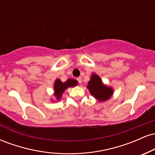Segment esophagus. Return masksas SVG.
Masks as SVG:
<instances>
[{
    "instance_id": "obj_1",
    "label": "esophagus",
    "mask_w": 155,
    "mask_h": 155,
    "mask_svg": "<svg viewBox=\"0 0 155 155\" xmlns=\"http://www.w3.org/2000/svg\"><path fill=\"white\" fill-rule=\"evenodd\" d=\"M77 81H78V82H79V84H81V82H82V78H81V77H78L77 78Z\"/></svg>"
}]
</instances>
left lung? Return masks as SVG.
I'll use <instances>...</instances> for the list:
<instances>
[{
	"mask_svg": "<svg viewBox=\"0 0 155 155\" xmlns=\"http://www.w3.org/2000/svg\"><path fill=\"white\" fill-rule=\"evenodd\" d=\"M87 89L91 95L100 102L108 100L114 93L113 88L105 85L100 76L95 74H92L91 79L88 81Z\"/></svg>",
	"mask_w": 155,
	"mask_h": 155,
	"instance_id": "obj_1",
	"label": "left lung"
}]
</instances>
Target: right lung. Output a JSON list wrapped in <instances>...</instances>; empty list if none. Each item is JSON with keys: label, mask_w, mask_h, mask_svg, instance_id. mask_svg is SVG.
<instances>
[{"label": "right lung", "mask_w": 155, "mask_h": 155, "mask_svg": "<svg viewBox=\"0 0 155 155\" xmlns=\"http://www.w3.org/2000/svg\"><path fill=\"white\" fill-rule=\"evenodd\" d=\"M78 84V81L74 79H68L65 82H62L60 79H58L54 84V95L58 101L61 98L62 95L68 87H75Z\"/></svg>", "instance_id": "obj_1"}]
</instances>
